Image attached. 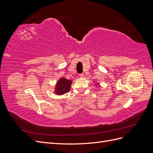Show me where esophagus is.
I'll return each instance as SVG.
<instances>
[{"label":"esophagus","instance_id":"1","mask_svg":"<svg viewBox=\"0 0 153 153\" xmlns=\"http://www.w3.org/2000/svg\"><path fill=\"white\" fill-rule=\"evenodd\" d=\"M79 76H80V78H84V73H81V74H80V75H79Z\"/></svg>","mask_w":153,"mask_h":153}]
</instances>
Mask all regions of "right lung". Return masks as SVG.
Segmentation results:
<instances>
[{
    "label": "right lung",
    "instance_id": "add662e5",
    "mask_svg": "<svg viewBox=\"0 0 153 153\" xmlns=\"http://www.w3.org/2000/svg\"><path fill=\"white\" fill-rule=\"evenodd\" d=\"M72 81L65 78H61L57 82L55 88V93L57 95H62L70 91Z\"/></svg>",
    "mask_w": 153,
    "mask_h": 153
}]
</instances>
